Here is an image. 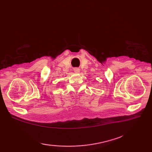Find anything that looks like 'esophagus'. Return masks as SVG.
Segmentation results:
<instances>
[{"instance_id":"esophagus-1","label":"esophagus","mask_w":152,"mask_h":152,"mask_svg":"<svg viewBox=\"0 0 152 152\" xmlns=\"http://www.w3.org/2000/svg\"><path fill=\"white\" fill-rule=\"evenodd\" d=\"M73 70H74V72L75 73H79L80 72V70H79V68H75L74 69H73Z\"/></svg>"}]
</instances>
